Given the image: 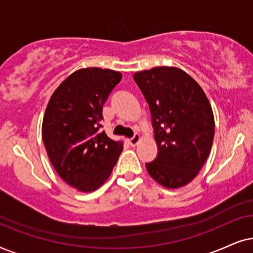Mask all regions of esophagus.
Wrapping results in <instances>:
<instances>
[{"mask_svg":"<svg viewBox=\"0 0 253 253\" xmlns=\"http://www.w3.org/2000/svg\"><path fill=\"white\" fill-rule=\"evenodd\" d=\"M140 140H141V136H140V134H135V135H134L132 139H129L128 140V142H129V144L130 146H136L137 143L140 142Z\"/></svg>","mask_w":253,"mask_h":253,"instance_id":"esophagus-1","label":"esophagus"}]
</instances>
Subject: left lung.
I'll list each match as a JSON object with an SVG mask.
<instances>
[{
    "mask_svg": "<svg viewBox=\"0 0 253 253\" xmlns=\"http://www.w3.org/2000/svg\"><path fill=\"white\" fill-rule=\"evenodd\" d=\"M149 104L158 154L148 173L167 188L185 186L210 156L214 114L206 93L193 77L177 67H155L134 74Z\"/></svg>",
    "mask_w": 253,
    "mask_h": 253,
    "instance_id": "1",
    "label": "left lung"
}]
</instances>
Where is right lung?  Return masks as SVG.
<instances>
[{
	"label": "right lung",
	"mask_w": 253,
	"mask_h": 253,
	"mask_svg": "<svg viewBox=\"0 0 253 253\" xmlns=\"http://www.w3.org/2000/svg\"><path fill=\"white\" fill-rule=\"evenodd\" d=\"M121 73L97 67L76 70L53 92L42 135L56 172L81 192L102 186L124 149L100 129L103 105L120 82Z\"/></svg>",
	"instance_id": "obj_1"
}]
</instances>
